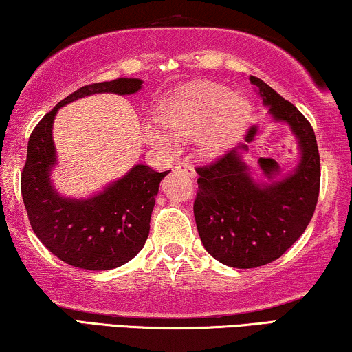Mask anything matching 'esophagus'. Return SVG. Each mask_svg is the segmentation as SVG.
Returning <instances> with one entry per match:
<instances>
[{"mask_svg":"<svg viewBox=\"0 0 352 352\" xmlns=\"http://www.w3.org/2000/svg\"><path fill=\"white\" fill-rule=\"evenodd\" d=\"M175 170L184 173V175H187L189 177H195V175H197L195 170L189 165V163H177V165L175 166Z\"/></svg>","mask_w":352,"mask_h":352,"instance_id":"obj_1","label":"esophagus"}]
</instances>
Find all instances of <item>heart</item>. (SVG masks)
<instances>
[{"instance_id": "obj_1", "label": "heart", "mask_w": 352, "mask_h": 352, "mask_svg": "<svg viewBox=\"0 0 352 352\" xmlns=\"http://www.w3.org/2000/svg\"><path fill=\"white\" fill-rule=\"evenodd\" d=\"M252 105L226 86L197 83L171 94L158 105L155 123H144L142 136L148 146L173 151L175 139L199 138L204 155L224 152L243 131Z\"/></svg>"}]
</instances>
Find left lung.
<instances>
[{"label": "left lung", "mask_w": 352, "mask_h": 352, "mask_svg": "<svg viewBox=\"0 0 352 352\" xmlns=\"http://www.w3.org/2000/svg\"><path fill=\"white\" fill-rule=\"evenodd\" d=\"M276 123H287L296 138L300 160L292 173L272 182L256 181L240 151L226 152L197 168L199 190L194 216L206 252L226 266L252 269L280 258L305 232L314 214L320 186V157L314 129L300 110L271 86L250 76Z\"/></svg>", "instance_id": "1"}]
</instances>
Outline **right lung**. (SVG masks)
Wrapping results in <instances>:
<instances>
[{
    "instance_id": "obj_1",
    "label": "right lung",
    "mask_w": 352,
    "mask_h": 352,
    "mask_svg": "<svg viewBox=\"0 0 352 352\" xmlns=\"http://www.w3.org/2000/svg\"><path fill=\"white\" fill-rule=\"evenodd\" d=\"M139 78H117L83 86L46 113L30 134L21 187L30 226L52 254L70 266L107 271L123 266L141 252L151 230V216L160 181L157 173L138 163L123 177L88 199L64 197L54 189L51 171L57 163L52 123L57 110L91 94H134Z\"/></svg>"
}]
</instances>
